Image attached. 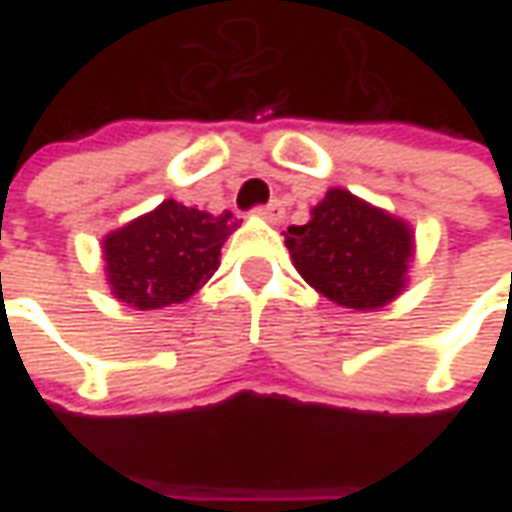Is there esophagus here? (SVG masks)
Here are the masks:
<instances>
[{
  "label": "esophagus",
  "instance_id": "34e87169",
  "mask_svg": "<svg viewBox=\"0 0 512 512\" xmlns=\"http://www.w3.org/2000/svg\"><path fill=\"white\" fill-rule=\"evenodd\" d=\"M259 216H265L267 222H282L285 219V205L279 199H273L265 207H259Z\"/></svg>",
  "mask_w": 512,
  "mask_h": 512
}]
</instances>
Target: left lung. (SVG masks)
Wrapping results in <instances>:
<instances>
[{
    "mask_svg": "<svg viewBox=\"0 0 512 512\" xmlns=\"http://www.w3.org/2000/svg\"><path fill=\"white\" fill-rule=\"evenodd\" d=\"M285 245L307 285L353 310L393 302L413 262L410 225L342 187L327 190L307 225L287 227Z\"/></svg>",
    "mask_w": 512,
    "mask_h": 512,
    "instance_id": "left-lung-1",
    "label": "left lung"
}]
</instances>
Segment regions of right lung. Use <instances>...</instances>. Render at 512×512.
<instances>
[{"label":"right lung","instance_id":"obj_1","mask_svg":"<svg viewBox=\"0 0 512 512\" xmlns=\"http://www.w3.org/2000/svg\"><path fill=\"white\" fill-rule=\"evenodd\" d=\"M236 227L230 210L213 216L165 199L156 210L105 236L110 293L136 310L185 302L216 273L222 245Z\"/></svg>","mask_w":512,"mask_h":512}]
</instances>
